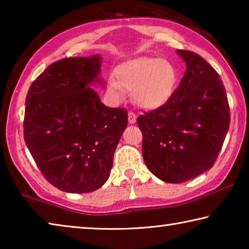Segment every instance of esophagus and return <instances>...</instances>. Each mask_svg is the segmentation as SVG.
<instances>
[{"label": "esophagus", "instance_id": "34e87169", "mask_svg": "<svg viewBox=\"0 0 249 249\" xmlns=\"http://www.w3.org/2000/svg\"><path fill=\"white\" fill-rule=\"evenodd\" d=\"M128 122L130 124L136 123V114L134 112H128Z\"/></svg>", "mask_w": 249, "mask_h": 249}]
</instances>
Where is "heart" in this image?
<instances>
[{
    "mask_svg": "<svg viewBox=\"0 0 249 249\" xmlns=\"http://www.w3.org/2000/svg\"><path fill=\"white\" fill-rule=\"evenodd\" d=\"M178 81L176 67L165 59L141 57L125 61L114 70L107 92L120 101L124 91L133 92L135 104L145 109L158 108L174 94Z\"/></svg>",
    "mask_w": 249,
    "mask_h": 249,
    "instance_id": "obj_1",
    "label": "heart"
}]
</instances>
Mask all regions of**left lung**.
Wrapping results in <instances>:
<instances>
[{
	"mask_svg": "<svg viewBox=\"0 0 249 249\" xmlns=\"http://www.w3.org/2000/svg\"><path fill=\"white\" fill-rule=\"evenodd\" d=\"M187 70L167 103L138 116L142 157L160 180L181 183L213 167L230 128V105L220 75L203 58L177 50Z\"/></svg>",
	"mask_w": 249,
	"mask_h": 249,
	"instance_id": "obj_1",
	"label": "left lung"
}]
</instances>
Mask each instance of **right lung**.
<instances>
[{
  "label": "right lung",
  "mask_w": 249,
  "mask_h": 249,
  "mask_svg": "<svg viewBox=\"0 0 249 249\" xmlns=\"http://www.w3.org/2000/svg\"><path fill=\"white\" fill-rule=\"evenodd\" d=\"M101 59L94 54L53 62L26 96L25 142L46 180L65 192H92L107 182L127 126V111L105 107L90 88L103 84Z\"/></svg>",
  "instance_id": "add662e5"
}]
</instances>
